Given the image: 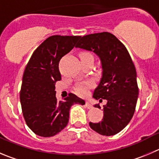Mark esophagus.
Masks as SVG:
<instances>
[{
    "label": "esophagus",
    "mask_w": 159,
    "mask_h": 159,
    "mask_svg": "<svg viewBox=\"0 0 159 159\" xmlns=\"http://www.w3.org/2000/svg\"><path fill=\"white\" fill-rule=\"evenodd\" d=\"M86 106H87V108H89V109L93 108V105H91V103H90L89 101H86Z\"/></svg>",
    "instance_id": "esophagus-1"
}]
</instances>
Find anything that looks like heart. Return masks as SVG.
I'll use <instances>...</instances> for the list:
<instances>
[{
  "label": "heart",
  "mask_w": 159,
  "mask_h": 159,
  "mask_svg": "<svg viewBox=\"0 0 159 159\" xmlns=\"http://www.w3.org/2000/svg\"><path fill=\"white\" fill-rule=\"evenodd\" d=\"M80 58H93V56L88 52H83L80 54ZM92 86L91 83H85V84H80L75 87V92L77 94L80 96H84L88 92V89Z\"/></svg>",
  "instance_id": "1"
}]
</instances>
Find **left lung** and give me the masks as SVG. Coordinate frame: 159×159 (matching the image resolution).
<instances>
[{
    "label": "left lung",
    "instance_id": "1",
    "mask_svg": "<svg viewBox=\"0 0 159 159\" xmlns=\"http://www.w3.org/2000/svg\"><path fill=\"white\" fill-rule=\"evenodd\" d=\"M75 48L93 51L101 60L102 76L93 98L103 105V119L89 123L104 136H112L127 126L135 111L139 90L135 66L126 47L108 32L86 35ZM95 108H101L99 104Z\"/></svg>",
    "mask_w": 159,
    "mask_h": 159
}]
</instances>
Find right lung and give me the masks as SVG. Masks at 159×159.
<instances>
[{"instance_id":"obj_1","label":"right lung","mask_w":159,"mask_h":159,"mask_svg":"<svg viewBox=\"0 0 159 159\" xmlns=\"http://www.w3.org/2000/svg\"><path fill=\"white\" fill-rule=\"evenodd\" d=\"M80 36H51L32 54L22 77L20 102L27 126L37 135L50 137L61 132L69 122L74 104L85 101L73 93L58 101L55 83L61 80L58 63L75 46Z\"/></svg>"}]
</instances>
